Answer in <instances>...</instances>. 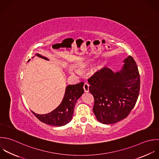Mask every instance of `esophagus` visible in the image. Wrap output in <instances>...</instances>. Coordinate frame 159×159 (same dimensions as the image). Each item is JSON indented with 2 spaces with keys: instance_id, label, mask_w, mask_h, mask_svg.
<instances>
[{
  "instance_id": "obj_1",
  "label": "esophagus",
  "mask_w": 159,
  "mask_h": 159,
  "mask_svg": "<svg viewBox=\"0 0 159 159\" xmlns=\"http://www.w3.org/2000/svg\"><path fill=\"white\" fill-rule=\"evenodd\" d=\"M84 90L85 92H89V85L87 83H85L84 85Z\"/></svg>"
}]
</instances>
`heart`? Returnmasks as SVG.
I'll return each instance as SVG.
<instances>
[{
  "instance_id": "obj_1",
  "label": "heart",
  "mask_w": 159,
  "mask_h": 159,
  "mask_svg": "<svg viewBox=\"0 0 159 159\" xmlns=\"http://www.w3.org/2000/svg\"><path fill=\"white\" fill-rule=\"evenodd\" d=\"M86 66H87V64H82L80 66H81V67H85ZM70 71L71 73H74V72H76V70H75V69H71Z\"/></svg>"
}]
</instances>
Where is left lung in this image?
Returning a JSON list of instances; mask_svg holds the SVG:
<instances>
[{"label": "left lung", "instance_id": "8db88e82", "mask_svg": "<svg viewBox=\"0 0 159 159\" xmlns=\"http://www.w3.org/2000/svg\"><path fill=\"white\" fill-rule=\"evenodd\" d=\"M121 70L113 72L105 67L88 79L94 97L93 113L103 124H113L126 118L135 106L140 90V75L131 56Z\"/></svg>", "mask_w": 159, "mask_h": 159}]
</instances>
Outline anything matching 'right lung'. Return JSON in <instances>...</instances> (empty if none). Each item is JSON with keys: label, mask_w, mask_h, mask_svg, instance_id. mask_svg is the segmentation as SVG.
I'll list each match as a JSON object with an SVG mask.
<instances>
[{"label": "right lung", "mask_w": 159, "mask_h": 159, "mask_svg": "<svg viewBox=\"0 0 159 159\" xmlns=\"http://www.w3.org/2000/svg\"><path fill=\"white\" fill-rule=\"evenodd\" d=\"M36 55L45 60H49L41 54ZM84 82H80L75 85H67L62 102L52 111L45 115L36 114L33 111L32 113L39 121L46 125L52 126L66 125L71 121L75 103L84 93Z\"/></svg>", "instance_id": "add662e5"}]
</instances>
